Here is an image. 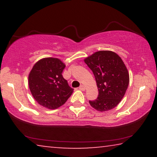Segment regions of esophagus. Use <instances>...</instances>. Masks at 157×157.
<instances>
[{
	"mask_svg": "<svg viewBox=\"0 0 157 157\" xmlns=\"http://www.w3.org/2000/svg\"><path fill=\"white\" fill-rule=\"evenodd\" d=\"M78 89H80L81 91H84V90H85V86L83 85H81L80 86H79Z\"/></svg>",
	"mask_w": 157,
	"mask_h": 157,
	"instance_id": "obj_1",
	"label": "esophagus"
}]
</instances>
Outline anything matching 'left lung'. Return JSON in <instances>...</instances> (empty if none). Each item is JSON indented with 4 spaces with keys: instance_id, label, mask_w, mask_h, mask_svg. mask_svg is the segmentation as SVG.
I'll use <instances>...</instances> for the list:
<instances>
[{
    "instance_id": "8db88e82",
    "label": "left lung",
    "mask_w": 157,
    "mask_h": 157,
    "mask_svg": "<svg viewBox=\"0 0 157 157\" xmlns=\"http://www.w3.org/2000/svg\"><path fill=\"white\" fill-rule=\"evenodd\" d=\"M95 76L98 90L96 99L89 101L99 111L111 110L117 106L127 89L129 75L125 64L117 53L100 51L84 59Z\"/></svg>"
}]
</instances>
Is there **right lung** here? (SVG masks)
<instances>
[{"label": "right lung", "instance_id": "right-lung-1", "mask_svg": "<svg viewBox=\"0 0 157 157\" xmlns=\"http://www.w3.org/2000/svg\"><path fill=\"white\" fill-rule=\"evenodd\" d=\"M65 67V64L56 58H45L33 66L29 76V85L40 105L56 109L65 104L71 95L74 89L62 76Z\"/></svg>", "mask_w": 157, "mask_h": 157}]
</instances>
